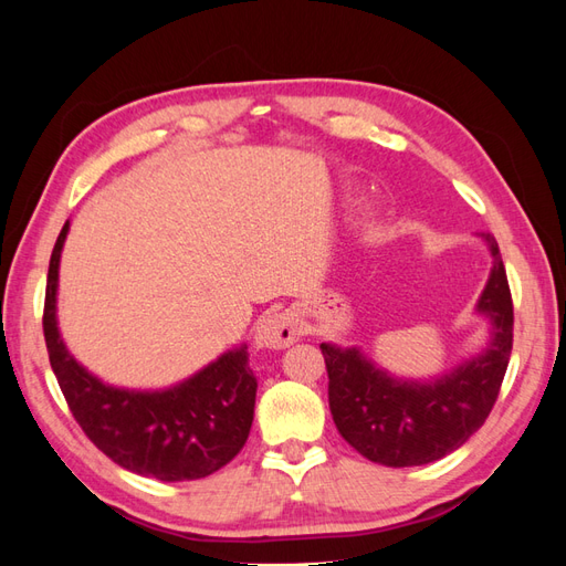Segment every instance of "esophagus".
I'll return each mask as SVG.
<instances>
[{"label":"esophagus","instance_id":"1","mask_svg":"<svg viewBox=\"0 0 566 566\" xmlns=\"http://www.w3.org/2000/svg\"><path fill=\"white\" fill-rule=\"evenodd\" d=\"M300 337V318L295 312L269 314L256 325V345L266 349H285Z\"/></svg>","mask_w":566,"mask_h":566}]
</instances>
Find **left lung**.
<instances>
[{
    "instance_id": "left-lung-1",
    "label": "left lung",
    "mask_w": 566,
    "mask_h": 566,
    "mask_svg": "<svg viewBox=\"0 0 566 566\" xmlns=\"http://www.w3.org/2000/svg\"><path fill=\"white\" fill-rule=\"evenodd\" d=\"M493 269L476 310L493 325L489 349L434 382H401L375 368L358 349L321 345L328 370L331 413L352 449L387 468L427 465L460 449L499 399L512 354V295L501 250L482 233Z\"/></svg>"
}]
</instances>
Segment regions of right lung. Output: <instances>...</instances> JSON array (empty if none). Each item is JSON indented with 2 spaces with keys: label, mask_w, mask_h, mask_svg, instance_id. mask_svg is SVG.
I'll return each mask as SVG.
<instances>
[{
  "label": "right lung",
  "mask_w": 566,
  "mask_h": 566,
  "mask_svg": "<svg viewBox=\"0 0 566 566\" xmlns=\"http://www.w3.org/2000/svg\"><path fill=\"white\" fill-rule=\"evenodd\" d=\"M63 224L49 260L44 339L49 364L82 432L119 468L160 482L202 479L231 462L245 447L256 380L245 347L165 391H129L104 385L65 349L56 325Z\"/></svg>",
  "instance_id": "add662e5"
}]
</instances>
